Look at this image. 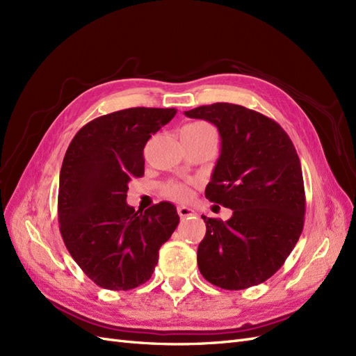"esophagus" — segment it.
I'll use <instances>...</instances> for the list:
<instances>
[{
	"instance_id": "obj_1",
	"label": "esophagus",
	"mask_w": 356,
	"mask_h": 356,
	"mask_svg": "<svg viewBox=\"0 0 356 356\" xmlns=\"http://www.w3.org/2000/svg\"><path fill=\"white\" fill-rule=\"evenodd\" d=\"M177 211H178L179 218H187V217H191V215H196L195 211H193L191 208H187V207H178Z\"/></svg>"
}]
</instances>
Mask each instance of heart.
<instances>
[{
	"label": "heart",
	"instance_id": "heart-1",
	"mask_svg": "<svg viewBox=\"0 0 356 356\" xmlns=\"http://www.w3.org/2000/svg\"><path fill=\"white\" fill-rule=\"evenodd\" d=\"M209 131H212V127L207 123H193V124H187L184 129H182V132H190V134H204ZM163 191L169 199H174L178 202H186L191 197V188L188 184H186V182H177V181L168 182Z\"/></svg>",
	"mask_w": 356,
	"mask_h": 356
}]
</instances>
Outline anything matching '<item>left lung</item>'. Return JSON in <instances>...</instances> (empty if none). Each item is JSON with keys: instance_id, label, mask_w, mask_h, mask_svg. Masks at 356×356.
Wrapping results in <instances>:
<instances>
[{"instance_id": "1", "label": "left lung", "mask_w": 356, "mask_h": 356, "mask_svg": "<svg viewBox=\"0 0 356 356\" xmlns=\"http://www.w3.org/2000/svg\"><path fill=\"white\" fill-rule=\"evenodd\" d=\"M217 126L221 153L204 196L233 211L227 221L202 218L199 270L215 286L238 291L267 281L303 232L306 197L293 141L272 118L217 102L184 113Z\"/></svg>"}]
</instances>
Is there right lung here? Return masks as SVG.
<instances>
[{"mask_svg": "<svg viewBox=\"0 0 356 356\" xmlns=\"http://www.w3.org/2000/svg\"><path fill=\"white\" fill-rule=\"evenodd\" d=\"M175 108H127L101 115L72 138L62 161L58 217L74 261L105 289L145 284L179 217L169 202L135 211L129 181L144 175V147Z\"/></svg>", "mask_w": 356, "mask_h": 356, "instance_id": "right-lung-1", "label": "right lung"}]
</instances>
